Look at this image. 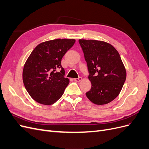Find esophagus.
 <instances>
[{
    "label": "esophagus",
    "mask_w": 149,
    "mask_h": 149,
    "mask_svg": "<svg viewBox=\"0 0 149 149\" xmlns=\"http://www.w3.org/2000/svg\"><path fill=\"white\" fill-rule=\"evenodd\" d=\"M81 79H82L81 77H79L78 78H74V81H76V82H79L80 81H81Z\"/></svg>",
    "instance_id": "34e87169"
}]
</instances>
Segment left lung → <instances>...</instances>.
Returning <instances> with one entry per match:
<instances>
[{"mask_svg": "<svg viewBox=\"0 0 149 149\" xmlns=\"http://www.w3.org/2000/svg\"><path fill=\"white\" fill-rule=\"evenodd\" d=\"M87 63L91 88L86 93L94 104L102 105L119 95L126 79L119 53L111 44L97 40H79Z\"/></svg>", "mask_w": 149, "mask_h": 149, "instance_id": "obj_1", "label": "left lung"}]
</instances>
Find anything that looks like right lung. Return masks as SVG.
Segmentation results:
<instances>
[{
  "instance_id": "add662e5",
  "label": "right lung",
  "mask_w": 149,
  "mask_h": 149,
  "mask_svg": "<svg viewBox=\"0 0 149 149\" xmlns=\"http://www.w3.org/2000/svg\"><path fill=\"white\" fill-rule=\"evenodd\" d=\"M74 39H56L35 48L24 67L23 82L30 96L44 105L55 103L63 94L70 83L65 77L61 59L73 46ZM61 71L56 72V69Z\"/></svg>"
}]
</instances>
